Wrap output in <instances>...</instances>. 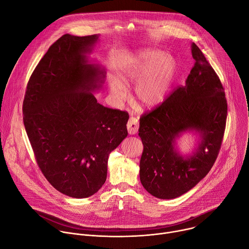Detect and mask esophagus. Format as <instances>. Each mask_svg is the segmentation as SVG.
<instances>
[{"instance_id": "obj_1", "label": "esophagus", "mask_w": 249, "mask_h": 249, "mask_svg": "<svg viewBox=\"0 0 249 249\" xmlns=\"http://www.w3.org/2000/svg\"><path fill=\"white\" fill-rule=\"evenodd\" d=\"M127 130L130 135H135L138 133L139 130V121L135 117H130L127 123Z\"/></svg>"}]
</instances>
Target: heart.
Masks as SVG:
<instances>
[{"label": "heart", "mask_w": 249, "mask_h": 249, "mask_svg": "<svg viewBox=\"0 0 249 249\" xmlns=\"http://www.w3.org/2000/svg\"><path fill=\"white\" fill-rule=\"evenodd\" d=\"M178 72V63L171 55L156 49L140 50L121 63L117 81L110 82L112 93L121 98L124 87L136 85V97L142 106L154 108L167 97Z\"/></svg>", "instance_id": "1"}]
</instances>
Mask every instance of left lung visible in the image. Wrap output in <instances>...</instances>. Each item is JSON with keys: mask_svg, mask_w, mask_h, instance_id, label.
Masks as SVG:
<instances>
[{"mask_svg": "<svg viewBox=\"0 0 249 249\" xmlns=\"http://www.w3.org/2000/svg\"><path fill=\"white\" fill-rule=\"evenodd\" d=\"M195 60L185 85L159 107L140 118L144 145L140 180L159 199H174L197 185L214 164L225 133L228 104L224 88L203 52L191 44ZM184 132L198 137L195 150L182 155L177 140Z\"/></svg>", "mask_w": 249, "mask_h": 249, "instance_id": "8db88e82", "label": "left lung"}]
</instances>
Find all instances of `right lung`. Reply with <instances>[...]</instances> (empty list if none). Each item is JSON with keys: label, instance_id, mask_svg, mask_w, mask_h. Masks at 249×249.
Instances as JSON below:
<instances>
[{"label": "right lung", "instance_id": "right-lung-1", "mask_svg": "<svg viewBox=\"0 0 249 249\" xmlns=\"http://www.w3.org/2000/svg\"><path fill=\"white\" fill-rule=\"evenodd\" d=\"M98 37L61 36L33 71L23 100L38 166L55 189L78 199L102 187L109 154L128 135V113L105 107L93 94L105 80L104 69L89 57Z\"/></svg>", "mask_w": 249, "mask_h": 249}]
</instances>
